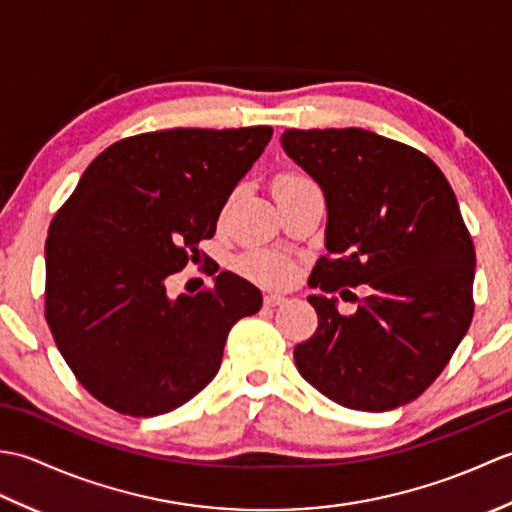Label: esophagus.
I'll return each instance as SVG.
<instances>
[{
	"label": "esophagus",
	"mask_w": 512,
	"mask_h": 512,
	"mask_svg": "<svg viewBox=\"0 0 512 512\" xmlns=\"http://www.w3.org/2000/svg\"><path fill=\"white\" fill-rule=\"evenodd\" d=\"M286 301V297L281 295H273V292H268V295H264V306L268 308H275V306H281V303Z\"/></svg>",
	"instance_id": "1"
}]
</instances>
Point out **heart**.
<instances>
[{
	"label": "heart",
	"mask_w": 512,
	"mask_h": 512,
	"mask_svg": "<svg viewBox=\"0 0 512 512\" xmlns=\"http://www.w3.org/2000/svg\"><path fill=\"white\" fill-rule=\"evenodd\" d=\"M299 182H310L308 178L299 176V173H284L279 176L275 187L279 184H299ZM237 270L244 277L257 281V284L264 286H288L297 275V266L290 257L275 253V250H248L242 257L237 259Z\"/></svg>",
	"instance_id": "obj_1"
}]
</instances>
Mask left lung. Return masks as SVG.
Masks as SVG:
<instances>
[{
  "mask_svg": "<svg viewBox=\"0 0 512 512\" xmlns=\"http://www.w3.org/2000/svg\"><path fill=\"white\" fill-rule=\"evenodd\" d=\"M281 147L328 204V255L308 284L372 288L350 317L308 297L319 328L295 347L299 374L347 409L407 405L473 319L475 246L451 184L422 151L358 127L286 129Z\"/></svg>",
  "mask_w": 512,
  "mask_h": 512,
  "instance_id": "left-lung-1",
  "label": "left lung"
}]
</instances>
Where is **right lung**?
Returning a JSON list of instances; mask_svg holds the SVG:
<instances>
[{
    "instance_id": "1",
    "label": "right lung",
    "mask_w": 512,
    "mask_h": 512,
    "mask_svg": "<svg viewBox=\"0 0 512 512\" xmlns=\"http://www.w3.org/2000/svg\"><path fill=\"white\" fill-rule=\"evenodd\" d=\"M273 127H176L118 140L50 222L46 321L90 394L118 413L178 409L215 378L233 325L262 292L233 273L195 297L165 281L200 257Z\"/></svg>"
}]
</instances>
